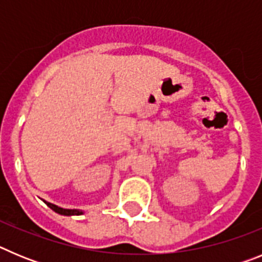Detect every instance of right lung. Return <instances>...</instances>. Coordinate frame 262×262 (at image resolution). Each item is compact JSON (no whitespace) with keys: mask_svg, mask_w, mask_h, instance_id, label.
Returning <instances> with one entry per match:
<instances>
[{"mask_svg":"<svg viewBox=\"0 0 262 262\" xmlns=\"http://www.w3.org/2000/svg\"><path fill=\"white\" fill-rule=\"evenodd\" d=\"M45 203L46 205L48 206V207H50V209H52L53 211L55 212H57V214H60V215H81L82 214V211H80V210H69V209H61V207H59V206H56V205H52V203H50V202H46L45 201Z\"/></svg>","mask_w":262,"mask_h":262,"instance_id":"right-lung-1","label":"right lung"}]
</instances>
